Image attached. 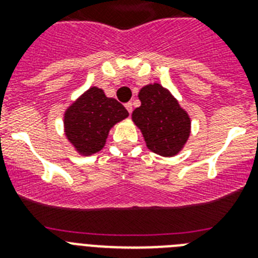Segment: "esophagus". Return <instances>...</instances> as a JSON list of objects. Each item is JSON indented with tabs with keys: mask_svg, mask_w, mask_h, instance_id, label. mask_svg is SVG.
<instances>
[{
	"mask_svg": "<svg viewBox=\"0 0 258 258\" xmlns=\"http://www.w3.org/2000/svg\"><path fill=\"white\" fill-rule=\"evenodd\" d=\"M125 108L127 109V112L132 113V111H133V104H132L131 102H129V103H125Z\"/></svg>",
	"mask_w": 258,
	"mask_h": 258,
	"instance_id": "34e87169",
	"label": "esophagus"
}]
</instances>
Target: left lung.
<instances>
[{
    "label": "left lung",
    "instance_id": "8db88e82",
    "mask_svg": "<svg viewBox=\"0 0 258 258\" xmlns=\"http://www.w3.org/2000/svg\"><path fill=\"white\" fill-rule=\"evenodd\" d=\"M141 106L132 113L150 151L164 157L182 151L191 133V118L174 95L160 84L143 86L138 93Z\"/></svg>",
    "mask_w": 258,
    "mask_h": 258
}]
</instances>
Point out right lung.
<instances>
[{
	"instance_id": "obj_1",
	"label": "right lung",
	"mask_w": 258,
	"mask_h": 258,
	"mask_svg": "<svg viewBox=\"0 0 258 258\" xmlns=\"http://www.w3.org/2000/svg\"><path fill=\"white\" fill-rule=\"evenodd\" d=\"M129 116L115 98L92 86L66 108L63 127L68 142L81 156H90L106 145L109 131Z\"/></svg>"
}]
</instances>
